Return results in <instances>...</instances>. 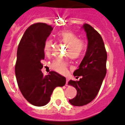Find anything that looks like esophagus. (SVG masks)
<instances>
[{
	"mask_svg": "<svg viewBox=\"0 0 125 125\" xmlns=\"http://www.w3.org/2000/svg\"><path fill=\"white\" fill-rule=\"evenodd\" d=\"M68 80H69V79H68V78H67V81H66V84H65V85L66 86H68Z\"/></svg>",
	"mask_w": 125,
	"mask_h": 125,
	"instance_id": "obj_1",
	"label": "esophagus"
}]
</instances>
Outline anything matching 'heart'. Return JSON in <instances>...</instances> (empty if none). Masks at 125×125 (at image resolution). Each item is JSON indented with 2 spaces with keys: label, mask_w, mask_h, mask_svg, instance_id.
<instances>
[{
  "label": "heart",
  "mask_w": 125,
  "mask_h": 125,
  "mask_svg": "<svg viewBox=\"0 0 125 125\" xmlns=\"http://www.w3.org/2000/svg\"><path fill=\"white\" fill-rule=\"evenodd\" d=\"M58 40L61 42L68 45L65 54L70 56L72 59L80 58L85 51L84 43L80 41V38L75 33L68 31H62L57 34ZM52 49V42L51 40H47L44 43L43 50L47 55H49ZM67 62L60 59H57L53 62L52 67L57 72L65 74L67 72Z\"/></svg>",
  "instance_id": "b5f03b06"
}]
</instances>
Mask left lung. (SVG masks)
<instances>
[{"label": "left lung", "mask_w": 125, "mask_h": 125, "mask_svg": "<svg viewBox=\"0 0 125 125\" xmlns=\"http://www.w3.org/2000/svg\"><path fill=\"white\" fill-rule=\"evenodd\" d=\"M86 33L88 46L86 53L74 76H82L79 80H70L68 85L76 90V95L69 102L73 106H83L94 100L106 73L107 54L102 37L91 25H82Z\"/></svg>", "instance_id": "obj_1"}]
</instances>
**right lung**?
<instances>
[{"mask_svg": "<svg viewBox=\"0 0 125 125\" xmlns=\"http://www.w3.org/2000/svg\"><path fill=\"white\" fill-rule=\"evenodd\" d=\"M52 30L44 23L32 25L25 30L18 46L15 67L17 82L23 97L34 106L47 104L53 90L66 83L65 76L56 72L43 76L41 71L44 43Z\"/></svg>", "mask_w": 125, "mask_h": 125, "instance_id": "1", "label": "right lung"}]
</instances>
